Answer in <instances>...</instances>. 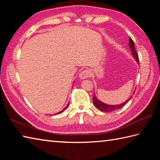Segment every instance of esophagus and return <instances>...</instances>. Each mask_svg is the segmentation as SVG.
Returning a JSON list of instances; mask_svg holds the SVG:
<instances>
[{"mask_svg":"<svg viewBox=\"0 0 160 160\" xmlns=\"http://www.w3.org/2000/svg\"><path fill=\"white\" fill-rule=\"evenodd\" d=\"M90 76V71L87 69L83 70L81 71L79 74V78H80L81 80H84L87 78L88 77H89Z\"/></svg>","mask_w":160,"mask_h":160,"instance_id":"esophagus-1","label":"esophagus"}]
</instances>
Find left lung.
Returning <instances> with one entry per match:
<instances>
[{"instance_id":"obj_1","label":"left lung","mask_w":160,"mask_h":160,"mask_svg":"<svg viewBox=\"0 0 160 160\" xmlns=\"http://www.w3.org/2000/svg\"><path fill=\"white\" fill-rule=\"evenodd\" d=\"M129 47H130V49L131 50V53H132V56L134 57V58L135 59L136 62L139 64V58H138V55L136 52V51H135V49L134 42L132 41V40L130 38V37H129ZM134 93H135V91H134ZM131 98V96L129 98L127 101L122 104H115V105H110V104H105V103L102 102H101L100 100H98L97 97L96 96V95H95V93H94L93 101V104L95 105V107H96L97 108H98L99 110L103 111V112H111V111H113L115 110L120 109V108H121L122 107H123L124 105L128 102V101L130 100Z\"/></svg>"}]
</instances>
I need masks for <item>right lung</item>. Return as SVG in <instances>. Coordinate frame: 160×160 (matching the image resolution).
Segmentation results:
<instances>
[{"label":"right lung","instance_id":"add662e5","mask_svg":"<svg viewBox=\"0 0 160 160\" xmlns=\"http://www.w3.org/2000/svg\"><path fill=\"white\" fill-rule=\"evenodd\" d=\"M69 103H68V104L67 105V107H66L65 108H64V109H62V111H61L58 112V113H57L56 114H60V113H62V112H63V111H64V110H65V109H66V108H67L68 107V106H69Z\"/></svg>","mask_w":160,"mask_h":160}]
</instances>
